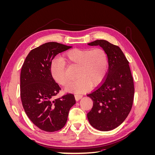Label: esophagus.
<instances>
[{"label":"esophagus","mask_w":155,"mask_h":155,"mask_svg":"<svg viewBox=\"0 0 155 155\" xmlns=\"http://www.w3.org/2000/svg\"><path fill=\"white\" fill-rule=\"evenodd\" d=\"M74 96H75V99H76V101L79 100H80L81 98H82V97H83V96L81 95V94H75Z\"/></svg>","instance_id":"esophagus-1"}]
</instances>
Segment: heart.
<instances>
[{
	"label": "heart",
	"instance_id": "heart-1",
	"mask_svg": "<svg viewBox=\"0 0 155 155\" xmlns=\"http://www.w3.org/2000/svg\"><path fill=\"white\" fill-rule=\"evenodd\" d=\"M64 60L78 67L76 72L78 78L67 85V91L77 93L85 92L91 85H99L107 76L109 62L107 54L104 49H73L65 53L63 59L56 58L51 63V76L60 85L64 86L68 82Z\"/></svg>",
	"mask_w": 155,
	"mask_h": 155
}]
</instances>
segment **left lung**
Listing matches in <instances>:
<instances>
[{
  "mask_svg": "<svg viewBox=\"0 0 155 155\" xmlns=\"http://www.w3.org/2000/svg\"><path fill=\"white\" fill-rule=\"evenodd\" d=\"M88 45H99L106 51L109 69L101 85L87 94L93 101L87 118L94 128L111 130L124 122L133 106L134 88L129 63L119 46L107 41L96 40Z\"/></svg>",
  "mask_w": 155,
  "mask_h": 155,
  "instance_id": "left-lung-1",
  "label": "left lung"
}]
</instances>
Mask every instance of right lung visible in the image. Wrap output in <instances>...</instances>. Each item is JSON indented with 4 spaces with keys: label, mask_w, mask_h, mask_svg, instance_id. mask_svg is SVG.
I'll return each mask as SVG.
<instances>
[{
    "label": "right lung",
    "mask_w": 155,
    "mask_h": 155,
    "mask_svg": "<svg viewBox=\"0 0 155 155\" xmlns=\"http://www.w3.org/2000/svg\"><path fill=\"white\" fill-rule=\"evenodd\" d=\"M72 46L49 42L30 51L21 72V97L26 114L40 129L54 132L67 123L75 104L72 94L54 100L61 88L51 76L50 65L55 55Z\"/></svg>",
    "instance_id": "1"
}]
</instances>
